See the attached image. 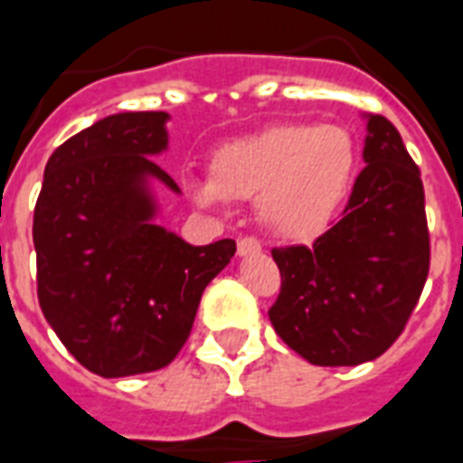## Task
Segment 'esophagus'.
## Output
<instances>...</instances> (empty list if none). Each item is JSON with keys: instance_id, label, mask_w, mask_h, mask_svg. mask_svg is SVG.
Masks as SVG:
<instances>
[{"instance_id": "obj_1", "label": "esophagus", "mask_w": 463, "mask_h": 463, "mask_svg": "<svg viewBox=\"0 0 463 463\" xmlns=\"http://www.w3.org/2000/svg\"><path fill=\"white\" fill-rule=\"evenodd\" d=\"M236 253H239V256H253V253H260V241L253 239V236H243V239H239V243H236Z\"/></svg>"}]
</instances>
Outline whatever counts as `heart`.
I'll return each instance as SVG.
<instances>
[{
  "label": "heart",
  "mask_w": 463,
  "mask_h": 463,
  "mask_svg": "<svg viewBox=\"0 0 463 463\" xmlns=\"http://www.w3.org/2000/svg\"><path fill=\"white\" fill-rule=\"evenodd\" d=\"M357 166L353 135L340 125H275L222 146L210 183H191L200 205L258 198V217L285 241H311L345 203Z\"/></svg>",
  "instance_id": "1"
}]
</instances>
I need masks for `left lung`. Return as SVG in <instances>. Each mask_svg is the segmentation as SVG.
I'll list each match as a JSON object with an SVG mask.
<instances>
[{"mask_svg": "<svg viewBox=\"0 0 463 463\" xmlns=\"http://www.w3.org/2000/svg\"><path fill=\"white\" fill-rule=\"evenodd\" d=\"M362 168L335 222L314 246L272 249L280 295L275 333L304 360L354 367L406 328L430 270L420 168L384 116H367Z\"/></svg>", "mask_w": 463, "mask_h": 463, "instance_id": "left-lung-1", "label": "left lung"}]
</instances>
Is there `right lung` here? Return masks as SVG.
<instances>
[{
	"instance_id": "1",
	"label": "right lung",
	"mask_w": 463,
	"mask_h": 463,
	"mask_svg": "<svg viewBox=\"0 0 463 463\" xmlns=\"http://www.w3.org/2000/svg\"><path fill=\"white\" fill-rule=\"evenodd\" d=\"M168 113H116L52 152L33 213L38 302L79 364L116 379L166 367L236 241L191 246L159 227L149 181L181 193L152 159Z\"/></svg>"
}]
</instances>
